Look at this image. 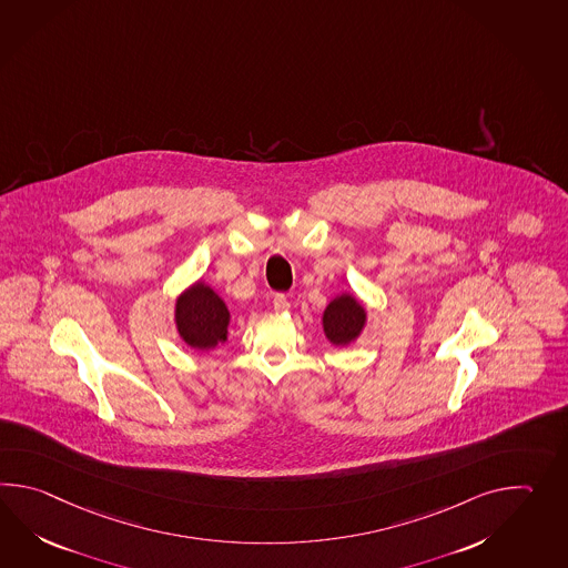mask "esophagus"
Returning a JSON list of instances; mask_svg holds the SVG:
<instances>
[{
	"instance_id": "esophagus-1",
	"label": "esophagus",
	"mask_w": 568,
	"mask_h": 568,
	"mask_svg": "<svg viewBox=\"0 0 568 568\" xmlns=\"http://www.w3.org/2000/svg\"><path fill=\"white\" fill-rule=\"evenodd\" d=\"M273 307H275V312H287V310H290L287 295H285V293H277V295L273 297Z\"/></svg>"
}]
</instances>
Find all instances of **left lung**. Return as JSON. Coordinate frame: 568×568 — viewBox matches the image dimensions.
<instances>
[{
    "label": "left lung",
    "instance_id": "left-lung-1",
    "mask_svg": "<svg viewBox=\"0 0 568 568\" xmlns=\"http://www.w3.org/2000/svg\"><path fill=\"white\" fill-rule=\"evenodd\" d=\"M365 310L353 295H341L324 312V332L329 342L344 346L353 342L365 326Z\"/></svg>",
    "mask_w": 568,
    "mask_h": 568
}]
</instances>
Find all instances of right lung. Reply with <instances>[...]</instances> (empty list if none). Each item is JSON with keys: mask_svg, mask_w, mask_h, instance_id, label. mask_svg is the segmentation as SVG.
Segmentation results:
<instances>
[{"mask_svg": "<svg viewBox=\"0 0 568 568\" xmlns=\"http://www.w3.org/2000/svg\"><path fill=\"white\" fill-rule=\"evenodd\" d=\"M175 320L181 338L193 348L207 351L226 341V305L203 283H195L176 300Z\"/></svg>", "mask_w": 568, "mask_h": 568, "instance_id": "1", "label": "right lung"}]
</instances>
